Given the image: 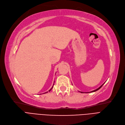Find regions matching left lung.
<instances>
[{
  "label": "left lung",
  "instance_id": "left-lung-1",
  "mask_svg": "<svg viewBox=\"0 0 125 125\" xmlns=\"http://www.w3.org/2000/svg\"><path fill=\"white\" fill-rule=\"evenodd\" d=\"M104 84H102L100 87H99L98 88H97V89H95V90H93V91H90V92H89V93H93V92H95V91H97V90H98L99 89H100L101 87H102V86L103 85H104ZM80 93H83V92H80Z\"/></svg>",
  "mask_w": 125,
  "mask_h": 125
}]
</instances>
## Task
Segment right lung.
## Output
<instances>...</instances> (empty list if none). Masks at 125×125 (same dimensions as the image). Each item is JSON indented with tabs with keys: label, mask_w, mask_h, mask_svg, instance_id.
I'll return each mask as SVG.
<instances>
[{
	"label": "right lung",
	"mask_w": 125,
	"mask_h": 125,
	"mask_svg": "<svg viewBox=\"0 0 125 125\" xmlns=\"http://www.w3.org/2000/svg\"><path fill=\"white\" fill-rule=\"evenodd\" d=\"M53 85H54V84H53ZM52 88H53V86H52V88H51V89H50V90H49V91H51V90L52 89ZM46 93H47V92H46ZM44 93V94H45V93Z\"/></svg>",
	"instance_id": "add662e5"
}]
</instances>
